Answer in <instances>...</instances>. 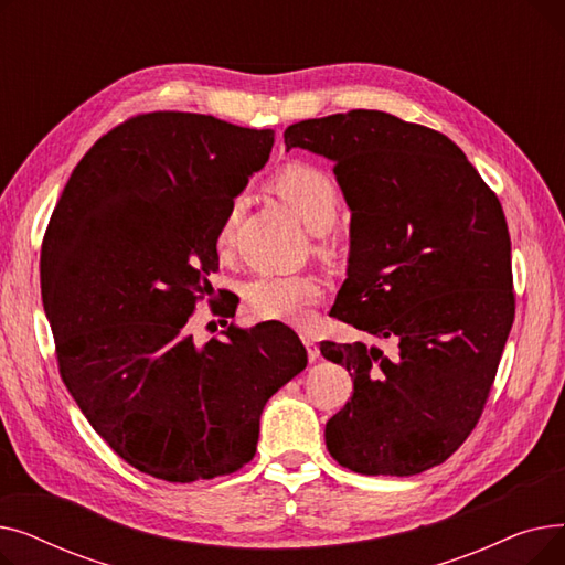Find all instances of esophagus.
Segmentation results:
<instances>
[{"instance_id":"obj_1","label":"esophagus","mask_w":565,"mask_h":565,"mask_svg":"<svg viewBox=\"0 0 565 565\" xmlns=\"http://www.w3.org/2000/svg\"><path fill=\"white\" fill-rule=\"evenodd\" d=\"M300 339H302V343L307 345L309 362H316V360H318V354H320V350H318V345H316V339H313L311 334H307V332H302V334H300Z\"/></svg>"}]
</instances>
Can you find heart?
<instances>
[{"label":"heart","mask_w":565,"mask_h":565,"mask_svg":"<svg viewBox=\"0 0 565 565\" xmlns=\"http://www.w3.org/2000/svg\"><path fill=\"white\" fill-rule=\"evenodd\" d=\"M273 190L292 207L309 231L324 233L334 226L341 211V194L330 173L302 162L288 164L273 178ZM243 205V199H233L226 205L215 235L220 252L231 249ZM320 298L322 281L313 275H263L245 290L247 307L254 316L288 324H305Z\"/></svg>","instance_id":"obj_1"}]
</instances>
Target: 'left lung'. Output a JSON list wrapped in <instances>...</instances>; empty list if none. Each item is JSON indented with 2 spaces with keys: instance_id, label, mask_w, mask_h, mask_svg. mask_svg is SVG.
Returning <instances> with one entry per match:
<instances>
[{
  "instance_id": "obj_1",
  "label": "left lung",
  "mask_w": 565,
  "mask_h": 565,
  "mask_svg": "<svg viewBox=\"0 0 565 565\" xmlns=\"http://www.w3.org/2000/svg\"><path fill=\"white\" fill-rule=\"evenodd\" d=\"M284 143L332 160L350 207L330 316L396 343H320L354 384L324 426L328 451L366 477L441 465L477 426L515 318L501 203L449 137L387 111L309 118Z\"/></svg>"
}]
</instances>
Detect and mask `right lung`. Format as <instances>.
<instances>
[{
    "label": "right lung",
    "mask_w": 565,
    "mask_h": 565,
    "mask_svg": "<svg viewBox=\"0 0 565 565\" xmlns=\"http://www.w3.org/2000/svg\"><path fill=\"white\" fill-rule=\"evenodd\" d=\"M273 143V130L205 114L135 116L79 160L45 231L41 292L64 384L118 456L169 483L247 465L265 403L307 366L277 320L203 345L188 332L226 205Z\"/></svg>",
    "instance_id": "1"
}]
</instances>
